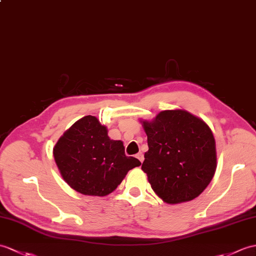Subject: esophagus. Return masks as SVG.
Wrapping results in <instances>:
<instances>
[{
  "instance_id": "obj_1",
  "label": "esophagus",
  "mask_w": 256,
  "mask_h": 256,
  "mask_svg": "<svg viewBox=\"0 0 256 256\" xmlns=\"http://www.w3.org/2000/svg\"><path fill=\"white\" fill-rule=\"evenodd\" d=\"M136 158H138V159L140 160V162H144V155H142V152H138V155H136Z\"/></svg>"
}]
</instances>
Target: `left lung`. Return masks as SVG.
Segmentation results:
<instances>
[{"mask_svg": "<svg viewBox=\"0 0 256 256\" xmlns=\"http://www.w3.org/2000/svg\"><path fill=\"white\" fill-rule=\"evenodd\" d=\"M148 152L142 170L164 203L190 202L210 183L217 167L216 142L210 128L184 109L159 112L140 120Z\"/></svg>", "mask_w": 256, "mask_h": 256, "instance_id": "left-lung-1", "label": "left lung"}]
</instances>
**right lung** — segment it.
<instances>
[{"label":"right lung","instance_id":"obj_1","mask_svg":"<svg viewBox=\"0 0 256 256\" xmlns=\"http://www.w3.org/2000/svg\"><path fill=\"white\" fill-rule=\"evenodd\" d=\"M53 156L64 181L88 196L112 193L130 169L140 166L138 159L126 156L123 142L111 140L106 126L92 116L65 130Z\"/></svg>","mask_w":256,"mask_h":256}]
</instances>
